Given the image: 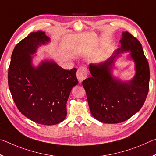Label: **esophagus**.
Returning a JSON list of instances; mask_svg holds the SVG:
<instances>
[{"label":"esophagus","mask_w":156,"mask_h":156,"mask_svg":"<svg viewBox=\"0 0 156 156\" xmlns=\"http://www.w3.org/2000/svg\"><path fill=\"white\" fill-rule=\"evenodd\" d=\"M76 76H77L79 83H82L87 76V68L84 67H81L79 68L77 71Z\"/></svg>","instance_id":"obj_1"}]
</instances>
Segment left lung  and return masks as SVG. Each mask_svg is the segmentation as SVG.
I'll list each match as a JSON object with an SVG mask.
<instances>
[{
  "instance_id": "left-lung-1",
  "label": "left lung",
  "mask_w": 156,
  "mask_h": 156,
  "mask_svg": "<svg viewBox=\"0 0 156 156\" xmlns=\"http://www.w3.org/2000/svg\"><path fill=\"white\" fill-rule=\"evenodd\" d=\"M120 43L119 48L105 61L89 64L91 77L83 82L91 113L103 123L129 119L141 109L149 92V67L142 44L128 31L122 32ZM124 52H130L129 58L135 63V76L126 81L111 73L116 59Z\"/></svg>"
}]
</instances>
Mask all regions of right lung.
<instances>
[{"label": "right lung", "mask_w": 156, "mask_h": 156, "mask_svg": "<svg viewBox=\"0 0 156 156\" xmlns=\"http://www.w3.org/2000/svg\"><path fill=\"white\" fill-rule=\"evenodd\" d=\"M50 42L41 31L31 32L16 45L8 72L13 100L23 115L36 123L54 125L67 116V102L78 84L76 69L65 70L52 60H42L37 67L32 60L39 47Z\"/></svg>", "instance_id": "1"}]
</instances>
